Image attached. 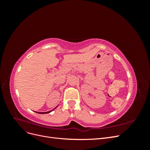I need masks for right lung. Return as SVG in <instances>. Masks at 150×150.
Instances as JSON below:
<instances>
[{"label": "right lung", "mask_w": 150, "mask_h": 150, "mask_svg": "<svg viewBox=\"0 0 150 150\" xmlns=\"http://www.w3.org/2000/svg\"><path fill=\"white\" fill-rule=\"evenodd\" d=\"M57 107V106L55 108H56ZM55 108H54V109H55ZM54 110H51V111H47V112H37V111H35L36 112H37V113H39V114H46V113H49V112H51L52 111H53Z\"/></svg>", "instance_id": "add662e5"}]
</instances>
